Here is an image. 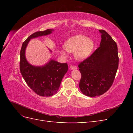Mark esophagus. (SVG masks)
Segmentation results:
<instances>
[{
	"mask_svg": "<svg viewBox=\"0 0 133 133\" xmlns=\"http://www.w3.org/2000/svg\"><path fill=\"white\" fill-rule=\"evenodd\" d=\"M76 66H74V65H71L70 66V69H72V70H75V69H76Z\"/></svg>",
	"mask_w": 133,
	"mask_h": 133,
	"instance_id": "34e87169",
	"label": "esophagus"
}]
</instances>
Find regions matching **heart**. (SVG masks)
I'll return each mask as SVG.
<instances>
[{
    "label": "heart",
    "mask_w": 133,
    "mask_h": 133,
    "mask_svg": "<svg viewBox=\"0 0 133 133\" xmlns=\"http://www.w3.org/2000/svg\"><path fill=\"white\" fill-rule=\"evenodd\" d=\"M94 43L86 36L78 35L68 39L64 44V49H59V53L66 55V51L74 53L78 60H82L89 57L94 49Z\"/></svg>",
    "instance_id": "heart-1"
}]
</instances>
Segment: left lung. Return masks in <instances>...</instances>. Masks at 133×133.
Here are the masks:
<instances>
[{
	"mask_svg": "<svg viewBox=\"0 0 133 133\" xmlns=\"http://www.w3.org/2000/svg\"><path fill=\"white\" fill-rule=\"evenodd\" d=\"M99 31L102 37L100 46L78 65L82 75L80 90L90 97L101 95L109 89L119 65L116 43L107 31Z\"/></svg>",
	"mask_w": 133,
	"mask_h": 133,
	"instance_id": "left-lung-1",
	"label": "left lung"
}]
</instances>
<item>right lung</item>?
<instances>
[{
	"label": "right lung",
	"mask_w": 133,
	"mask_h": 133,
	"mask_svg": "<svg viewBox=\"0 0 133 133\" xmlns=\"http://www.w3.org/2000/svg\"><path fill=\"white\" fill-rule=\"evenodd\" d=\"M53 30L47 29L32 34L23 42L21 50L20 71L23 78L32 90L42 96H50L58 91L63 76L68 71V64L51 59L43 66L32 65L25 58V49L31 39L50 34Z\"/></svg>",
	"instance_id": "1"
}]
</instances>
